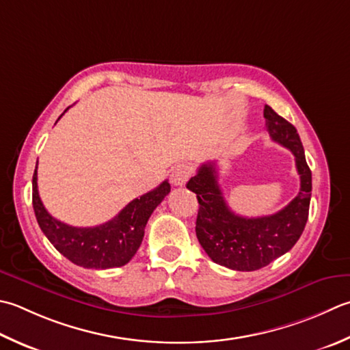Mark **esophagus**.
Listing matches in <instances>:
<instances>
[{
	"mask_svg": "<svg viewBox=\"0 0 350 350\" xmlns=\"http://www.w3.org/2000/svg\"><path fill=\"white\" fill-rule=\"evenodd\" d=\"M193 176V168H191L188 163H180L171 171V183L174 187H183L185 183L189 180V177Z\"/></svg>",
	"mask_w": 350,
	"mask_h": 350,
	"instance_id": "obj_1",
	"label": "esophagus"
}]
</instances>
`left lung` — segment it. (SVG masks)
Returning <instances> with one entry per match:
<instances>
[{
	"mask_svg": "<svg viewBox=\"0 0 350 350\" xmlns=\"http://www.w3.org/2000/svg\"><path fill=\"white\" fill-rule=\"evenodd\" d=\"M264 118L271 139L296 157L300 176L299 194L284 209L256 218L237 215L218 187L215 162L203 163L187 183L200 204L196 221L198 243L215 264L238 271L259 270L291 250L302 235L310 212L312 177L297 130L267 105Z\"/></svg>",
	"mask_w": 350,
	"mask_h": 350,
	"instance_id": "left-lung-1",
	"label": "left lung"
}]
</instances>
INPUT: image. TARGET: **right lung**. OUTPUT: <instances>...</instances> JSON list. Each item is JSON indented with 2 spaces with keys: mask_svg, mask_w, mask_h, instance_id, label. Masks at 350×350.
Here are the masks:
<instances>
[{
  "mask_svg": "<svg viewBox=\"0 0 350 350\" xmlns=\"http://www.w3.org/2000/svg\"><path fill=\"white\" fill-rule=\"evenodd\" d=\"M170 189L168 180H163L153 191L130 202L111 221L95 228H74L48 214L39 197L36 162L33 174V209L40 230L57 252L75 265L105 270L126 265L135 256L150 215L168 196Z\"/></svg>",
  "mask_w": 350,
  "mask_h": 350,
  "instance_id": "add662e5",
  "label": "right lung"
}]
</instances>
